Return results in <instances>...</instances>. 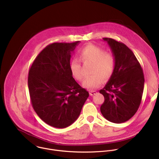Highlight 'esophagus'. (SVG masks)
<instances>
[{"label":"esophagus","mask_w":159,"mask_h":159,"mask_svg":"<svg viewBox=\"0 0 159 159\" xmlns=\"http://www.w3.org/2000/svg\"><path fill=\"white\" fill-rule=\"evenodd\" d=\"M96 94H97V92L96 91V90H90V91H89V94H90V96H94Z\"/></svg>","instance_id":"esophagus-1"}]
</instances>
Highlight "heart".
<instances>
[{
	"instance_id": "1",
	"label": "heart",
	"mask_w": 159,
	"mask_h": 159,
	"mask_svg": "<svg viewBox=\"0 0 159 159\" xmlns=\"http://www.w3.org/2000/svg\"><path fill=\"white\" fill-rule=\"evenodd\" d=\"M79 58L85 63L90 62L93 64L91 69L93 75L87 77L82 82V86L86 89H93L99 87L104 80H109L114 74L116 69L115 57L94 44H89L84 47L79 52ZM70 70L77 80H83L84 74L78 60L73 59L70 61Z\"/></svg>"
}]
</instances>
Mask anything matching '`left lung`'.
Listing matches in <instances>:
<instances>
[{
    "mask_svg": "<svg viewBox=\"0 0 159 159\" xmlns=\"http://www.w3.org/2000/svg\"><path fill=\"white\" fill-rule=\"evenodd\" d=\"M116 60L114 74L99 93L104 97L101 106L108 121L121 123L132 118L140 105L144 87L142 68L133 52L121 42L103 38Z\"/></svg>",
    "mask_w": 159,
    "mask_h": 159,
    "instance_id": "8db88e82",
    "label": "left lung"
}]
</instances>
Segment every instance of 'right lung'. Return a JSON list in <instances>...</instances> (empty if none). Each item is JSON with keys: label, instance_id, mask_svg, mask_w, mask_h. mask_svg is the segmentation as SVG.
<instances>
[{"label": "right lung", "instance_id": "obj_1", "mask_svg": "<svg viewBox=\"0 0 159 159\" xmlns=\"http://www.w3.org/2000/svg\"><path fill=\"white\" fill-rule=\"evenodd\" d=\"M79 41L53 43L36 57L29 71L31 104L38 116L57 128L72 125L79 117L89 97L70 70L72 52Z\"/></svg>", "mask_w": 159, "mask_h": 159}]
</instances>
